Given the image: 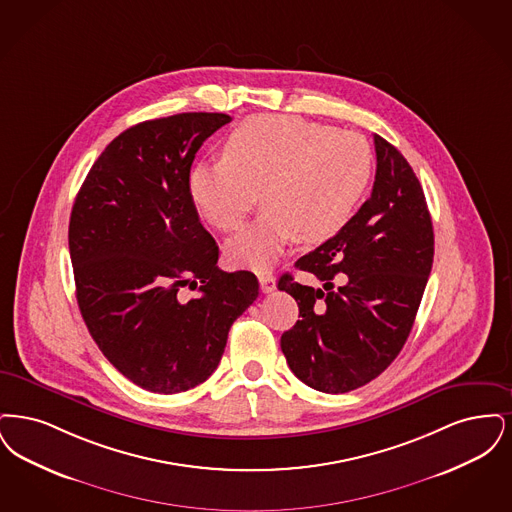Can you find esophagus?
Returning a JSON list of instances; mask_svg holds the SVG:
<instances>
[{
  "label": "esophagus",
  "mask_w": 512,
  "mask_h": 512,
  "mask_svg": "<svg viewBox=\"0 0 512 512\" xmlns=\"http://www.w3.org/2000/svg\"><path fill=\"white\" fill-rule=\"evenodd\" d=\"M258 281H260V289L262 292H273L275 290V277H273V273L271 271H260L258 273Z\"/></svg>",
  "instance_id": "obj_1"
}]
</instances>
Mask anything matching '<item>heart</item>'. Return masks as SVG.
Listing matches in <instances>:
<instances>
[{"label": "heart", "mask_w": 512, "mask_h": 512, "mask_svg": "<svg viewBox=\"0 0 512 512\" xmlns=\"http://www.w3.org/2000/svg\"><path fill=\"white\" fill-rule=\"evenodd\" d=\"M222 153L193 168L189 193L200 216L229 233L262 191L266 210L227 243L233 264L254 269L269 266L294 237L329 241L354 216L373 174L365 137L296 116H250L225 137Z\"/></svg>", "instance_id": "heart-1"}]
</instances>
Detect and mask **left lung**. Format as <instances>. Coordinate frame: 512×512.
Returning a JSON list of instances; mask_svg holds the SVG:
<instances>
[{
    "mask_svg": "<svg viewBox=\"0 0 512 512\" xmlns=\"http://www.w3.org/2000/svg\"><path fill=\"white\" fill-rule=\"evenodd\" d=\"M375 151L371 197L334 237L294 264L323 287L300 285L290 273L277 283L300 310L296 325L281 336L290 371L325 394L365 386L398 357L434 260L432 220L419 179L377 134Z\"/></svg>",
    "mask_w": 512,
    "mask_h": 512,
    "instance_id": "obj_1",
    "label": "left lung"
}]
</instances>
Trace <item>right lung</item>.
Listing matches in <instances>:
<instances>
[{
	"mask_svg": "<svg viewBox=\"0 0 512 512\" xmlns=\"http://www.w3.org/2000/svg\"><path fill=\"white\" fill-rule=\"evenodd\" d=\"M227 122L183 112L135 124L95 160L72 206L68 248L89 334L155 394L210 377L233 321L258 298L254 273L218 267L220 248L189 193L200 145Z\"/></svg>",
	"mask_w": 512,
	"mask_h": 512,
	"instance_id": "right-lung-1",
	"label": "right lung"
}]
</instances>
